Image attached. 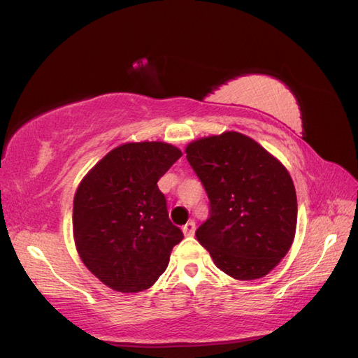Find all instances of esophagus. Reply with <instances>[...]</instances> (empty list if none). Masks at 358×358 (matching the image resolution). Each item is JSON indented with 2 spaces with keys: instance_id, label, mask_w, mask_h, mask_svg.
Here are the masks:
<instances>
[{
  "instance_id": "esophagus-1",
  "label": "esophagus",
  "mask_w": 358,
  "mask_h": 358,
  "mask_svg": "<svg viewBox=\"0 0 358 358\" xmlns=\"http://www.w3.org/2000/svg\"><path fill=\"white\" fill-rule=\"evenodd\" d=\"M194 230H196V224L194 221H188L184 227H182V231H184L185 236H193L194 235Z\"/></svg>"
}]
</instances>
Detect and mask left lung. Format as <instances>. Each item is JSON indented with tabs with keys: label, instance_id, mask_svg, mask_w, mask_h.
I'll use <instances>...</instances> for the list:
<instances>
[{
	"label": "left lung",
	"instance_id": "8db88e82",
	"mask_svg": "<svg viewBox=\"0 0 358 358\" xmlns=\"http://www.w3.org/2000/svg\"><path fill=\"white\" fill-rule=\"evenodd\" d=\"M185 152L210 199V217L196 230L201 245L231 278L266 276L295 238L296 193L286 166L236 131L198 138Z\"/></svg>",
	"mask_w": 358,
	"mask_h": 358
}]
</instances>
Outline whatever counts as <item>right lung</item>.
<instances>
[{
  "label": "right lung",
  "mask_w": 358,
  "mask_h": 358,
  "mask_svg": "<svg viewBox=\"0 0 358 358\" xmlns=\"http://www.w3.org/2000/svg\"><path fill=\"white\" fill-rule=\"evenodd\" d=\"M182 156L165 142H128L101 157L80 182L72 230L80 259L123 294L150 289L184 235L169 220L157 180Z\"/></svg>",
  "instance_id": "right-lung-1"
}]
</instances>
